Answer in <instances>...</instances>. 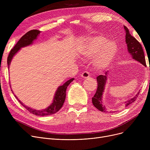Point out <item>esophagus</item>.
I'll use <instances>...</instances> for the list:
<instances>
[{
    "label": "esophagus",
    "instance_id": "1",
    "mask_svg": "<svg viewBox=\"0 0 150 150\" xmlns=\"http://www.w3.org/2000/svg\"><path fill=\"white\" fill-rule=\"evenodd\" d=\"M81 76V77L83 78H88L89 77L90 74H89V73L88 72H86V71H85V72L82 73Z\"/></svg>",
    "mask_w": 150,
    "mask_h": 150
}]
</instances>
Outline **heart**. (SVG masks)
I'll use <instances>...</instances> for the list:
<instances>
[{"mask_svg": "<svg viewBox=\"0 0 150 150\" xmlns=\"http://www.w3.org/2000/svg\"><path fill=\"white\" fill-rule=\"evenodd\" d=\"M118 50L119 47L115 41L97 36L89 38L81 46L80 53L84 58L92 57L96 54L92 59L93 66L97 70H103L112 64Z\"/></svg>", "mask_w": 150, "mask_h": 150, "instance_id": "heart-1", "label": "heart"}]
</instances>
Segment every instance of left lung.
<instances>
[{
    "instance_id": "8db88e82",
    "label": "left lung",
    "mask_w": 150,
    "mask_h": 150,
    "mask_svg": "<svg viewBox=\"0 0 150 150\" xmlns=\"http://www.w3.org/2000/svg\"><path fill=\"white\" fill-rule=\"evenodd\" d=\"M125 32V41L127 45L128 53L131 54L132 59L139 62L144 66H146V62L145 58V54L144 50L142 49L140 42L137 39L131 35L127 27L124 25ZM108 71H106L105 75H99L97 77V80L98 83L97 89L96 93L92 98V101L93 106H95L97 109L101 112H106V108L105 105H103V94L105 91V86L108 81ZM140 91L133 97L132 98H130L128 101L125 102V106L127 107L132 103L134 101L136 98L138 97ZM115 111H110V112H115Z\"/></svg>"
}]
</instances>
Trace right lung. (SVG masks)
<instances>
[{
	"mask_svg": "<svg viewBox=\"0 0 150 150\" xmlns=\"http://www.w3.org/2000/svg\"><path fill=\"white\" fill-rule=\"evenodd\" d=\"M40 33L41 31L38 30H30L19 39V41L17 42V44H16L15 46L13 47V49L11 50L10 54L8 55V57L7 58V64H8V69L11 64V61L13 57H14V55L16 54L19 51V50H21V49L22 48V47H25L32 44L33 41L35 40V39H37V37L39 36V34H40ZM74 78L70 79L63 85L59 86V87L57 88L56 92H55L52 103L47 108L43 109L42 110H37L23 105V103H22L16 96L15 95L14 96L18 100V101L20 102V103L27 110H28L30 113L35 114L36 115H39V116H45V115H52L57 112L62 108L66 99V92L67 86L70 84L71 82L74 81ZM12 92L13 93V91H12Z\"/></svg>",
	"mask_w": 150,
	"mask_h": 150,
	"instance_id": "add662e5",
	"label": "right lung"
}]
</instances>
